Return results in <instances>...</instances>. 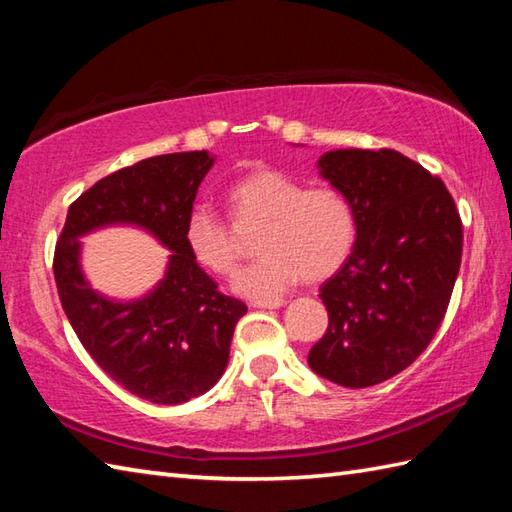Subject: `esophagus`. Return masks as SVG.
<instances>
[{"label": "esophagus", "mask_w": 512, "mask_h": 512, "mask_svg": "<svg viewBox=\"0 0 512 512\" xmlns=\"http://www.w3.org/2000/svg\"><path fill=\"white\" fill-rule=\"evenodd\" d=\"M253 308H264V310H279L286 306L284 299H264V301H253L250 303Z\"/></svg>", "instance_id": "esophagus-1"}]
</instances>
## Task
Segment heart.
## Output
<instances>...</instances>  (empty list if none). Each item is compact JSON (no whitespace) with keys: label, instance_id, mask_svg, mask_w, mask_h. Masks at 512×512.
<instances>
[{"label":"heart","instance_id":"obj_1","mask_svg":"<svg viewBox=\"0 0 512 512\" xmlns=\"http://www.w3.org/2000/svg\"><path fill=\"white\" fill-rule=\"evenodd\" d=\"M235 224L257 228L262 257L233 277L231 288L248 299H275L301 277L323 281L350 257L356 215L334 187L306 189L277 169H259L226 189ZM184 242L202 268L228 275L237 264L235 235L211 204H193L184 220Z\"/></svg>","mask_w":512,"mask_h":512}]
</instances>
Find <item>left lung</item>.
<instances>
[{
    "label": "left lung",
    "instance_id": "8db88e82",
    "mask_svg": "<svg viewBox=\"0 0 512 512\" xmlns=\"http://www.w3.org/2000/svg\"><path fill=\"white\" fill-rule=\"evenodd\" d=\"M317 167L350 200L356 242L321 286L330 325L308 365L341 387H372L416 361L440 328L462 222L442 180L394 149H332Z\"/></svg>",
    "mask_w": 512,
    "mask_h": 512
}]
</instances>
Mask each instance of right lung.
<instances>
[{
    "instance_id": "obj_1",
    "label": "right lung",
    "mask_w": 512,
    "mask_h": 512,
    "mask_svg": "<svg viewBox=\"0 0 512 512\" xmlns=\"http://www.w3.org/2000/svg\"><path fill=\"white\" fill-rule=\"evenodd\" d=\"M213 165L209 151H182L112 173L70 206L54 250V281L79 341L107 376L156 405H180L222 378L246 314L184 242V220ZM112 225L145 230L170 250L166 275L145 296L107 298L84 277L80 239Z\"/></svg>"
}]
</instances>
